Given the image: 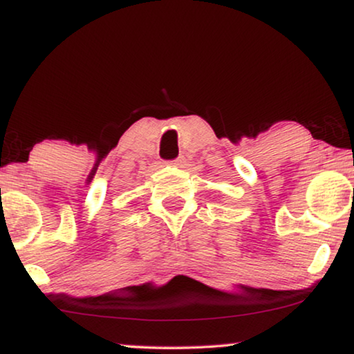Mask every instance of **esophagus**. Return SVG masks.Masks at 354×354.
<instances>
[{
    "instance_id": "obj_1",
    "label": "esophagus",
    "mask_w": 354,
    "mask_h": 354,
    "mask_svg": "<svg viewBox=\"0 0 354 354\" xmlns=\"http://www.w3.org/2000/svg\"><path fill=\"white\" fill-rule=\"evenodd\" d=\"M170 165H173V167H178V168H181V167H184L186 165V157H178V159H175V160H171L170 162Z\"/></svg>"
}]
</instances>
